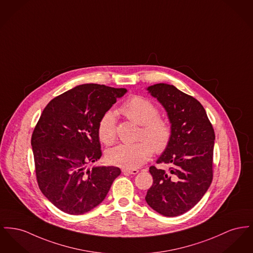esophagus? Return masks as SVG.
I'll use <instances>...</instances> for the list:
<instances>
[{
    "label": "esophagus",
    "mask_w": 253,
    "mask_h": 253,
    "mask_svg": "<svg viewBox=\"0 0 253 253\" xmlns=\"http://www.w3.org/2000/svg\"><path fill=\"white\" fill-rule=\"evenodd\" d=\"M122 173L125 175H135L138 173V170L136 169H122Z\"/></svg>",
    "instance_id": "esophagus-1"
}]
</instances>
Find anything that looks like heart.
I'll use <instances>...</instances> for the list:
<instances>
[{"label": "heart", "instance_id": "obj_1", "mask_svg": "<svg viewBox=\"0 0 253 253\" xmlns=\"http://www.w3.org/2000/svg\"><path fill=\"white\" fill-rule=\"evenodd\" d=\"M126 118L141 125L139 138L144 140L133 144H119L110 149L106 154L109 164L124 169H136L148 162L153 151L163 153L171 140V126L166 119L158 117V108L150 100L134 96L128 99L119 109ZM97 133L100 140L110 145L117 137L116 115L107 112L98 122Z\"/></svg>", "mask_w": 253, "mask_h": 253}]
</instances>
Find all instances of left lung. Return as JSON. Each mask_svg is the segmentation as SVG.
<instances>
[{"label": "left lung", "instance_id": "obj_1", "mask_svg": "<svg viewBox=\"0 0 253 253\" xmlns=\"http://www.w3.org/2000/svg\"><path fill=\"white\" fill-rule=\"evenodd\" d=\"M147 91L164 107L171 124V140L157 164L151 166L153 184L145 201L165 217H176L194 208L208 191L213 177L215 134L202 104L173 85L160 83Z\"/></svg>", "mask_w": 253, "mask_h": 253}]
</instances>
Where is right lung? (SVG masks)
I'll return each instance as SVG.
<instances>
[{
    "label": "right lung",
    "instance_id": "right-lung-1",
    "mask_svg": "<svg viewBox=\"0 0 253 253\" xmlns=\"http://www.w3.org/2000/svg\"><path fill=\"white\" fill-rule=\"evenodd\" d=\"M127 89L83 84L45 106L31 136L38 185L61 211L81 215L101 204L121 171L96 166L101 155L97 133L105 113Z\"/></svg>",
    "mask_w": 253,
    "mask_h": 253
}]
</instances>
